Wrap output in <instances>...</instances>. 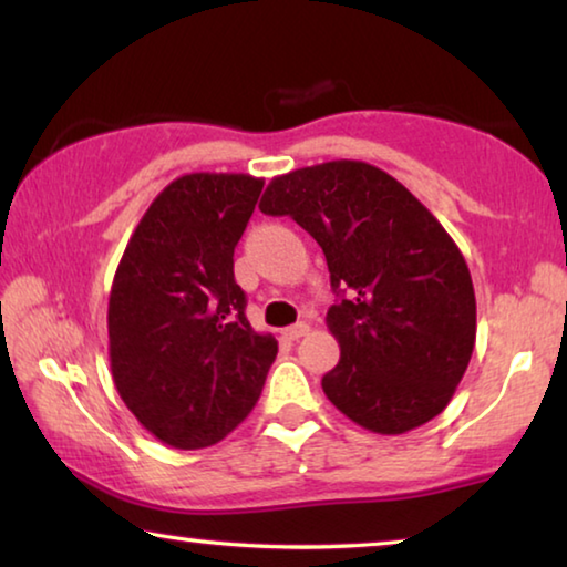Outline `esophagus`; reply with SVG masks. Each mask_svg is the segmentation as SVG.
Listing matches in <instances>:
<instances>
[{
    "label": "esophagus",
    "mask_w": 567,
    "mask_h": 567,
    "mask_svg": "<svg viewBox=\"0 0 567 567\" xmlns=\"http://www.w3.org/2000/svg\"><path fill=\"white\" fill-rule=\"evenodd\" d=\"M307 332H310V324H307V322H297V324H292V328L285 330V338H287V340H300V338H305Z\"/></svg>",
    "instance_id": "34e87169"
}]
</instances>
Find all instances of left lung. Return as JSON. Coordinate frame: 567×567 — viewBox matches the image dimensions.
I'll return each instance as SVG.
<instances>
[{"label":"left lung","mask_w":567,"mask_h":567,"mask_svg":"<svg viewBox=\"0 0 567 567\" xmlns=\"http://www.w3.org/2000/svg\"><path fill=\"white\" fill-rule=\"evenodd\" d=\"M265 215H290L322 247L340 362L322 390L342 415L402 435L453 400L475 348L465 257L435 215L380 167L332 159L275 177Z\"/></svg>","instance_id":"8db88e82"}]
</instances>
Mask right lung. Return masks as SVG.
<instances>
[{"label": "right lung", "instance_id": "obj_1", "mask_svg": "<svg viewBox=\"0 0 567 567\" xmlns=\"http://www.w3.org/2000/svg\"><path fill=\"white\" fill-rule=\"evenodd\" d=\"M265 179L192 172L159 192L114 272L112 380L147 433L177 450L215 445L260 398L277 340L245 318L235 247Z\"/></svg>", "mask_w": 567, "mask_h": 567}]
</instances>
